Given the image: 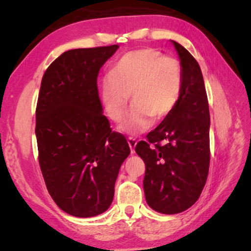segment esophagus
<instances>
[{
  "label": "esophagus",
  "mask_w": 251,
  "mask_h": 251,
  "mask_svg": "<svg viewBox=\"0 0 251 251\" xmlns=\"http://www.w3.org/2000/svg\"><path fill=\"white\" fill-rule=\"evenodd\" d=\"M127 143H128V145L130 147V152H131V154H134V152H135V146H136V144H137V142H136V139L129 137L128 139H127Z\"/></svg>",
  "instance_id": "34e87169"
}]
</instances>
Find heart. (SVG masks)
Returning a JSON list of instances; mask_svg holds the SVG:
<instances>
[{
	"label": "heart",
	"instance_id": "1",
	"mask_svg": "<svg viewBox=\"0 0 251 251\" xmlns=\"http://www.w3.org/2000/svg\"><path fill=\"white\" fill-rule=\"evenodd\" d=\"M181 87L179 61L147 48L118 59L101 82L100 97L108 117L120 122L131 94L134 105L122 129L141 134L151 126L154 117L164 120L171 115L179 100Z\"/></svg>",
	"mask_w": 251,
	"mask_h": 251
}]
</instances>
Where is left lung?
<instances>
[{
    "label": "left lung",
    "instance_id": "left-lung-1",
    "mask_svg": "<svg viewBox=\"0 0 251 251\" xmlns=\"http://www.w3.org/2000/svg\"><path fill=\"white\" fill-rule=\"evenodd\" d=\"M180 59L179 100L135 151L146 165L144 193L151 209L179 214L201 196L209 171V106L201 70L184 46L172 41ZM164 141L163 146L160 143Z\"/></svg>",
    "mask_w": 251,
    "mask_h": 251
}]
</instances>
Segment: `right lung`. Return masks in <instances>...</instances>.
Instances as JSON below:
<instances>
[{"mask_svg":"<svg viewBox=\"0 0 251 251\" xmlns=\"http://www.w3.org/2000/svg\"><path fill=\"white\" fill-rule=\"evenodd\" d=\"M118 48L67 50L42 78L35 126L40 167L50 197L74 217L108 209L130 154L124 136L110 129L97 90L100 67Z\"/></svg>","mask_w":251,"mask_h":251,"instance_id":"1","label":"right lung"}]
</instances>
